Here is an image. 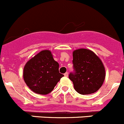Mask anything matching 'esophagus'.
<instances>
[{
    "mask_svg": "<svg viewBox=\"0 0 124 124\" xmlns=\"http://www.w3.org/2000/svg\"><path fill=\"white\" fill-rule=\"evenodd\" d=\"M64 77H68V72H66L65 74H64Z\"/></svg>",
    "mask_w": 124,
    "mask_h": 124,
    "instance_id": "34e87169",
    "label": "esophagus"
}]
</instances>
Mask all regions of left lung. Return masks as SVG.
I'll list each match as a JSON object with an SVG mask.
<instances>
[{
	"label": "left lung",
	"instance_id": "1",
	"mask_svg": "<svg viewBox=\"0 0 124 124\" xmlns=\"http://www.w3.org/2000/svg\"><path fill=\"white\" fill-rule=\"evenodd\" d=\"M74 72L69 78L75 90L83 95L95 93L100 89L105 78V69L99 56L86 49L73 52Z\"/></svg>",
	"mask_w": 124,
	"mask_h": 124
}]
</instances>
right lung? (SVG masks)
<instances>
[{"mask_svg":"<svg viewBox=\"0 0 124 124\" xmlns=\"http://www.w3.org/2000/svg\"><path fill=\"white\" fill-rule=\"evenodd\" d=\"M59 64L51 52L42 50L27 61L23 68L26 85L36 94L45 95L52 91L64 75L59 72Z\"/></svg>","mask_w":124,"mask_h":124,"instance_id":"add662e5","label":"right lung"}]
</instances>
